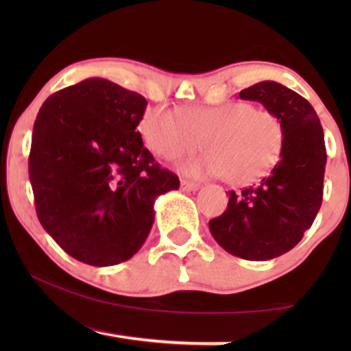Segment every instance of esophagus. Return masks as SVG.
Listing matches in <instances>:
<instances>
[{"label":"esophagus","instance_id":"obj_1","mask_svg":"<svg viewBox=\"0 0 351 351\" xmlns=\"http://www.w3.org/2000/svg\"><path fill=\"white\" fill-rule=\"evenodd\" d=\"M180 186H182V190H185V191H198L199 190V185L195 184V182H190V180H182Z\"/></svg>","mask_w":351,"mask_h":351}]
</instances>
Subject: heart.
<instances>
[{"instance_id":"1","label":"heart","mask_w":351,"mask_h":351,"mask_svg":"<svg viewBox=\"0 0 351 351\" xmlns=\"http://www.w3.org/2000/svg\"><path fill=\"white\" fill-rule=\"evenodd\" d=\"M143 143L155 155L176 160L203 147L208 152L180 165L189 177H222L232 185H249L276 165L282 148L280 118L247 102H227L179 110L158 105L138 124Z\"/></svg>"}]
</instances>
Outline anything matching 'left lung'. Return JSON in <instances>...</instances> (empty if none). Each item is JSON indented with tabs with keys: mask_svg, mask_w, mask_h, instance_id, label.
Wrapping results in <instances>:
<instances>
[{
	"mask_svg": "<svg viewBox=\"0 0 351 351\" xmlns=\"http://www.w3.org/2000/svg\"><path fill=\"white\" fill-rule=\"evenodd\" d=\"M239 97L262 104L280 118L285 134L280 161L258 185L228 191L227 210L209 220V230L232 256L270 261L300 241L321 208L324 132L308 100L276 81H261Z\"/></svg>",
	"mask_w": 351,
	"mask_h": 351,
	"instance_id": "obj_1",
	"label": "left lung"
}]
</instances>
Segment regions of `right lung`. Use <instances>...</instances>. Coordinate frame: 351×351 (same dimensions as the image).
Wrapping results in <instances>:
<instances>
[{
    "label": "right lung",
    "instance_id": "1",
    "mask_svg": "<svg viewBox=\"0 0 351 351\" xmlns=\"http://www.w3.org/2000/svg\"><path fill=\"white\" fill-rule=\"evenodd\" d=\"M147 100L104 78L49 95L33 126L28 176L43 228L76 261L110 267L150 233L155 199L179 189L136 131Z\"/></svg>",
    "mask_w": 351,
    "mask_h": 351
}]
</instances>
